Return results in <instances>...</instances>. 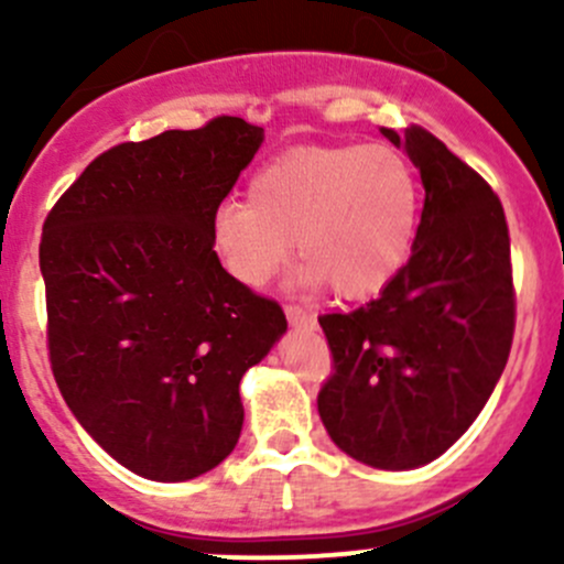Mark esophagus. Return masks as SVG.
I'll use <instances>...</instances> for the list:
<instances>
[{
    "instance_id": "obj_1",
    "label": "esophagus",
    "mask_w": 564,
    "mask_h": 564,
    "mask_svg": "<svg viewBox=\"0 0 564 564\" xmlns=\"http://www.w3.org/2000/svg\"><path fill=\"white\" fill-rule=\"evenodd\" d=\"M286 318L289 324H300V327H314L316 324V316L308 314L305 308H300V305H286Z\"/></svg>"
}]
</instances>
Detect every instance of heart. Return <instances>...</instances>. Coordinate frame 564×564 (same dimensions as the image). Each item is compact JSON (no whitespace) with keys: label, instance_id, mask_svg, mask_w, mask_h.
Masks as SVG:
<instances>
[{"label":"heart","instance_id":"1","mask_svg":"<svg viewBox=\"0 0 564 564\" xmlns=\"http://www.w3.org/2000/svg\"><path fill=\"white\" fill-rule=\"evenodd\" d=\"M420 198L417 169L395 147H300L250 176L248 202L215 209L213 246L237 281L261 289L294 237L305 283L362 300L382 292L409 259Z\"/></svg>","mask_w":564,"mask_h":564}]
</instances>
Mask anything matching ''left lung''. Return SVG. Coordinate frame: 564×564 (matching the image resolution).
<instances>
[{
    "label": "left lung",
    "mask_w": 564,
    "mask_h": 564,
    "mask_svg": "<svg viewBox=\"0 0 564 564\" xmlns=\"http://www.w3.org/2000/svg\"><path fill=\"white\" fill-rule=\"evenodd\" d=\"M425 187L412 256L377 300L322 314L333 368L318 390L329 440L377 469L440 458L475 423L516 329L510 235L486 180L420 124L401 135Z\"/></svg>",
    "instance_id": "obj_1"
}]
</instances>
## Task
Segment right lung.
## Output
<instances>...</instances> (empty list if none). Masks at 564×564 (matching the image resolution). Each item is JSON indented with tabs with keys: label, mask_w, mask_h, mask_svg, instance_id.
<instances>
[{
	"label": "right lung",
	"mask_w": 564,
	"mask_h": 564,
	"mask_svg": "<svg viewBox=\"0 0 564 564\" xmlns=\"http://www.w3.org/2000/svg\"><path fill=\"white\" fill-rule=\"evenodd\" d=\"M264 130L215 117L95 158L43 224L45 340L89 436L150 480L204 475L235 451L240 379L283 308L220 267L213 213Z\"/></svg>",
	"instance_id": "add662e5"
}]
</instances>
